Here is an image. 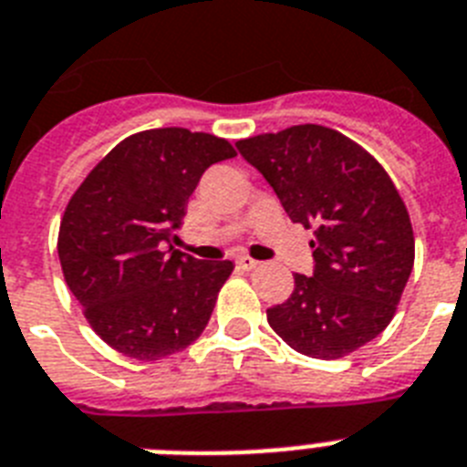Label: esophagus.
<instances>
[{"instance_id":"34e87169","label":"esophagus","mask_w":467,"mask_h":467,"mask_svg":"<svg viewBox=\"0 0 467 467\" xmlns=\"http://www.w3.org/2000/svg\"><path fill=\"white\" fill-rule=\"evenodd\" d=\"M236 265H238V267H241V269H248V272H250V269L260 267V262L253 260V257H248V255H241V257H238Z\"/></svg>"}]
</instances>
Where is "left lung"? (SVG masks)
<instances>
[{
	"instance_id": "left-lung-1",
	"label": "left lung",
	"mask_w": 467,
	"mask_h": 467,
	"mask_svg": "<svg viewBox=\"0 0 467 467\" xmlns=\"http://www.w3.org/2000/svg\"><path fill=\"white\" fill-rule=\"evenodd\" d=\"M291 222L315 229L312 275L269 307L272 329L303 356L331 360L369 344L394 317L413 272L408 210L379 161L338 130L303 123L236 142Z\"/></svg>"
}]
</instances>
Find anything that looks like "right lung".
<instances>
[{"mask_svg": "<svg viewBox=\"0 0 467 467\" xmlns=\"http://www.w3.org/2000/svg\"><path fill=\"white\" fill-rule=\"evenodd\" d=\"M231 157L236 150L210 133L142 130L73 192L59 226L61 269L92 329L123 356H173L210 322L234 262L195 260L173 243L205 169Z\"/></svg>", "mask_w": 467, "mask_h": 467, "instance_id": "right-lung-1", "label": "right lung"}]
</instances>
